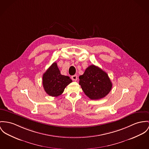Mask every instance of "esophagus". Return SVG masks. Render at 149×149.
Masks as SVG:
<instances>
[{
    "instance_id": "obj_1",
    "label": "esophagus",
    "mask_w": 149,
    "mask_h": 149,
    "mask_svg": "<svg viewBox=\"0 0 149 149\" xmlns=\"http://www.w3.org/2000/svg\"><path fill=\"white\" fill-rule=\"evenodd\" d=\"M71 79L73 80H75V81H76V80H77V75H72V76L71 77Z\"/></svg>"
}]
</instances>
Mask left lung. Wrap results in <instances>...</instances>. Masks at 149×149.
Here are the masks:
<instances>
[{"instance_id":"8db88e82","label":"left lung","mask_w":149,"mask_h":149,"mask_svg":"<svg viewBox=\"0 0 149 149\" xmlns=\"http://www.w3.org/2000/svg\"><path fill=\"white\" fill-rule=\"evenodd\" d=\"M79 78L81 89L91 100L104 97L112 89V83L108 74L93 65L88 66Z\"/></svg>"}]
</instances>
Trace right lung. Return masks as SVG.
Here are the masks:
<instances>
[{"mask_svg": "<svg viewBox=\"0 0 149 149\" xmlns=\"http://www.w3.org/2000/svg\"><path fill=\"white\" fill-rule=\"evenodd\" d=\"M72 80L68 76L63 75L54 62L43 74L42 84L45 91L49 96L57 97L61 95Z\"/></svg>", "mask_w": 149, "mask_h": 149, "instance_id": "1", "label": "right lung"}]
</instances>
